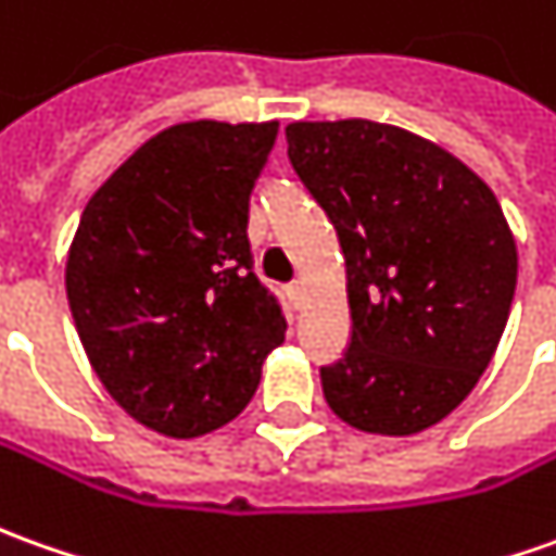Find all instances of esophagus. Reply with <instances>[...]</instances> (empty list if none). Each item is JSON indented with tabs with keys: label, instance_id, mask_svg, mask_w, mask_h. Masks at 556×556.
<instances>
[{
	"label": "esophagus",
	"instance_id": "obj_1",
	"mask_svg": "<svg viewBox=\"0 0 556 556\" xmlns=\"http://www.w3.org/2000/svg\"><path fill=\"white\" fill-rule=\"evenodd\" d=\"M286 298H289V304H292L294 309L304 307V301H307V289H304V282H298V279L289 282V286H286Z\"/></svg>",
	"mask_w": 556,
	"mask_h": 556
}]
</instances>
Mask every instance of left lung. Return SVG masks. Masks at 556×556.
I'll return each instance as SVG.
<instances>
[{"mask_svg": "<svg viewBox=\"0 0 556 556\" xmlns=\"http://www.w3.org/2000/svg\"><path fill=\"white\" fill-rule=\"evenodd\" d=\"M286 142L346 264L353 334L319 371L328 407L371 435H417L466 399L500 346L515 233L475 169L410 130L294 121Z\"/></svg>", "mask_w": 556, "mask_h": 556, "instance_id": "obj_1", "label": "left lung"}]
</instances>
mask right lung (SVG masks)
Returning a JSON list of instances; mask_svg holds the SVG:
<instances>
[{"mask_svg":"<svg viewBox=\"0 0 556 556\" xmlns=\"http://www.w3.org/2000/svg\"><path fill=\"white\" fill-rule=\"evenodd\" d=\"M279 124H173L88 200L66 258L81 346L109 395L167 438L230 422L286 341L252 274L249 194Z\"/></svg>","mask_w":556,"mask_h":556,"instance_id":"obj_1","label":"right lung"}]
</instances>
